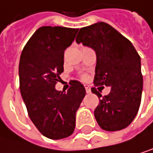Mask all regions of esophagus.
Returning a JSON list of instances; mask_svg holds the SVG:
<instances>
[{"mask_svg": "<svg viewBox=\"0 0 153 153\" xmlns=\"http://www.w3.org/2000/svg\"><path fill=\"white\" fill-rule=\"evenodd\" d=\"M85 88H86V91H87V93H90V92H91V90H90V87H89V86H88V85H85Z\"/></svg>", "mask_w": 153, "mask_h": 153, "instance_id": "1", "label": "esophagus"}]
</instances>
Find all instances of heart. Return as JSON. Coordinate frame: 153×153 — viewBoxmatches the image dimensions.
Here are the masks:
<instances>
[{
  "instance_id": "obj_1",
  "label": "heart",
  "mask_w": 153,
  "mask_h": 153,
  "mask_svg": "<svg viewBox=\"0 0 153 153\" xmlns=\"http://www.w3.org/2000/svg\"><path fill=\"white\" fill-rule=\"evenodd\" d=\"M84 77H86V76H84Z\"/></svg>"
}]
</instances>
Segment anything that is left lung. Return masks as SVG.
Returning <instances> with one entry per match:
<instances>
[{"label":"left lung","mask_w":153,"mask_h":153,"mask_svg":"<svg viewBox=\"0 0 153 153\" xmlns=\"http://www.w3.org/2000/svg\"><path fill=\"white\" fill-rule=\"evenodd\" d=\"M76 42L91 47L97 55L92 93L100 99L94 115L102 129L116 131L125 128L136 117L140 101L143 79L140 57L131 42L103 22L83 27ZM102 85H110V94L102 97Z\"/></svg>","instance_id":"1"}]
</instances>
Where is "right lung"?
Instances as JSON below:
<instances>
[{
	"label": "right lung",
	"mask_w": 153,
	"mask_h": 153,
	"mask_svg": "<svg viewBox=\"0 0 153 153\" xmlns=\"http://www.w3.org/2000/svg\"><path fill=\"white\" fill-rule=\"evenodd\" d=\"M78 29L43 26L22 49L19 63L20 91L29 118L45 137L60 140L70 136L76 127V112L86 89L72 80L65 91L56 89L64 72V53Z\"/></svg>",
	"instance_id": "right-lung-1"
}]
</instances>
